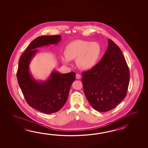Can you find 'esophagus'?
<instances>
[{
    "label": "esophagus",
    "instance_id": "esophagus-1",
    "mask_svg": "<svg viewBox=\"0 0 148 148\" xmlns=\"http://www.w3.org/2000/svg\"><path fill=\"white\" fill-rule=\"evenodd\" d=\"M75 77H76V78L79 79L81 78V75H79V74L77 73L76 75H75Z\"/></svg>",
    "mask_w": 148,
    "mask_h": 148
}]
</instances>
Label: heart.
I'll use <instances>...</instances> for the list:
<instances>
[{
	"label": "heart",
	"mask_w": 148,
	"mask_h": 148,
	"mask_svg": "<svg viewBox=\"0 0 148 148\" xmlns=\"http://www.w3.org/2000/svg\"><path fill=\"white\" fill-rule=\"evenodd\" d=\"M64 57H61L64 64H68L76 59V64L82 70H90L96 66L102 54L101 45L96 42L77 40L66 45L64 51Z\"/></svg>",
	"instance_id": "obj_1"
}]
</instances>
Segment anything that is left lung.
Returning a JSON list of instances; mask_svg holds the SVG:
<instances>
[{"label":"left lung","instance_id":"obj_1","mask_svg":"<svg viewBox=\"0 0 148 148\" xmlns=\"http://www.w3.org/2000/svg\"><path fill=\"white\" fill-rule=\"evenodd\" d=\"M104 56L94 68L82 73L86 97L95 110L105 112L116 106L126 96L130 72L120 47L110 39Z\"/></svg>","mask_w":148,"mask_h":148}]
</instances>
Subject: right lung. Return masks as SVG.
I'll use <instances>...</instances> for the list:
<instances>
[{
  "mask_svg": "<svg viewBox=\"0 0 148 148\" xmlns=\"http://www.w3.org/2000/svg\"><path fill=\"white\" fill-rule=\"evenodd\" d=\"M61 40V35L38 36L29 45L18 62L17 78L25 100L31 107L44 113H56L63 107L75 80V73L60 74L53 71L47 80L37 81L30 73L29 66L38 52L37 48L58 44Z\"/></svg>",
  "mask_w": 148,
  "mask_h": 148,
  "instance_id": "right-lung-1",
  "label": "right lung"
}]
</instances>
